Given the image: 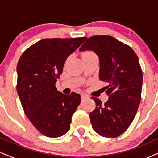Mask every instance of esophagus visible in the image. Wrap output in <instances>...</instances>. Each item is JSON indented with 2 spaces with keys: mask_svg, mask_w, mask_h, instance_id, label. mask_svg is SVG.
Here are the masks:
<instances>
[{
  "mask_svg": "<svg viewBox=\"0 0 158 158\" xmlns=\"http://www.w3.org/2000/svg\"><path fill=\"white\" fill-rule=\"evenodd\" d=\"M88 98V96H87V95H85V94H83V95H82V96H81L82 101L85 100V99H87Z\"/></svg>",
  "mask_w": 158,
  "mask_h": 158,
  "instance_id": "1",
  "label": "esophagus"
}]
</instances>
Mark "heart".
Returning a JSON list of instances; mask_svg holds the SVG:
<instances>
[{"instance_id":"heart-1","label":"heart","mask_w":158,"mask_h":158,"mask_svg":"<svg viewBox=\"0 0 158 158\" xmlns=\"http://www.w3.org/2000/svg\"><path fill=\"white\" fill-rule=\"evenodd\" d=\"M95 55V54L92 52H85L83 53V58L86 57H90V56Z\"/></svg>"}]
</instances>
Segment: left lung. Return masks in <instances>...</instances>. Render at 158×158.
I'll list each match as a JSON object with an SVG mask.
<instances>
[{"label":"left lung","mask_w":158,"mask_h":158,"mask_svg":"<svg viewBox=\"0 0 158 158\" xmlns=\"http://www.w3.org/2000/svg\"><path fill=\"white\" fill-rule=\"evenodd\" d=\"M80 51H94L100 62L99 78L108 83L104 104L91 97L96 109L90 113L94 130L104 137L120 136L130 126L141 100L142 72L132 49L111 36H94Z\"/></svg>","instance_id":"obj_1"}]
</instances>
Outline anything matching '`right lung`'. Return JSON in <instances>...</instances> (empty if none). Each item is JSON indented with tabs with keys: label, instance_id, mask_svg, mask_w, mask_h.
Listing matches in <instances>:
<instances>
[{
	"label": "right lung",
	"instance_id": "right-lung-1",
	"mask_svg": "<svg viewBox=\"0 0 158 158\" xmlns=\"http://www.w3.org/2000/svg\"><path fill=\"white\" fill-rule=\"evenodd\" d=\"M86 37L44 39L29 47L17 64V93L24 113L46 137H59L70 128L81 95H64L55 87L69 56Z\"/></svg>",
	"mask_w": 158,
	"mask_h": 158
}]
</instances>
